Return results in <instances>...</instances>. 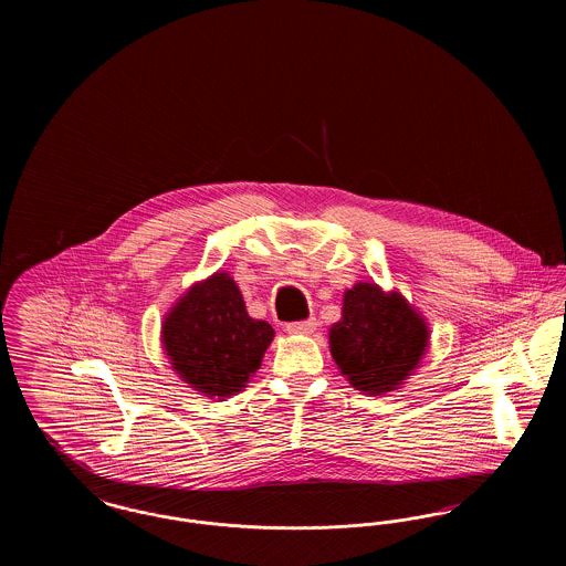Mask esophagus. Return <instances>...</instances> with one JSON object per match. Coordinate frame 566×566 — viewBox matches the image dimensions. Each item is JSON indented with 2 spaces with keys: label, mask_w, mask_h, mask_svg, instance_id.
<instances>
[{
  "label": "esophagus",
  "mask_w": 566,
  "mask_h": 566,
  "mask_svg": "<svg viewBox=\"0 0 566 566\" xmlns=\"http://www.w3.org/2000/svg\"><path fill=\"white\" fill-rule=\"evenodd\" d=\"M314 328H316L314 321H301V323L286 324V331H289L291 335H310Z\"/></svg>",
  "instance_id": "1"
}]
</instances>
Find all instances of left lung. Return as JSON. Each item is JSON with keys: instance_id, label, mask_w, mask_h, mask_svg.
<instances>
[{"instance_id": "8db88e82", "label": "left lung", "mask_w": 566, "mask_h": 566, "mask_svg": "<svg viewBox=\"0 0 566 566\" xmlns=\"http://www.w3.org/2000/svg\"><path fill=\"white\" fill-rule=\"evenodd\" d=\"M331 354L356 390H397L429 348V326L399 293L358 282L344 295L342 321L328 328Z\"/></svg>"}]
</instances>
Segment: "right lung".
Returning <instances> with one entry per match:
<instances>
[{"label":"right lung","instance_id":"add662e5","mask_svg":"<svg viewBox=\"0 0 566 566\" xmlns=\"http://www.w3.org/2000/svg\"><path fill=\"white\" fill-rule=\"evenodd\" d=\"M163 348L176 374L210 399L245 388L270 348L273 328L245 312L229 273L190 286L163 321Z\"/></svg>","mask_w":566,"mask_h":566}]
</instances>
